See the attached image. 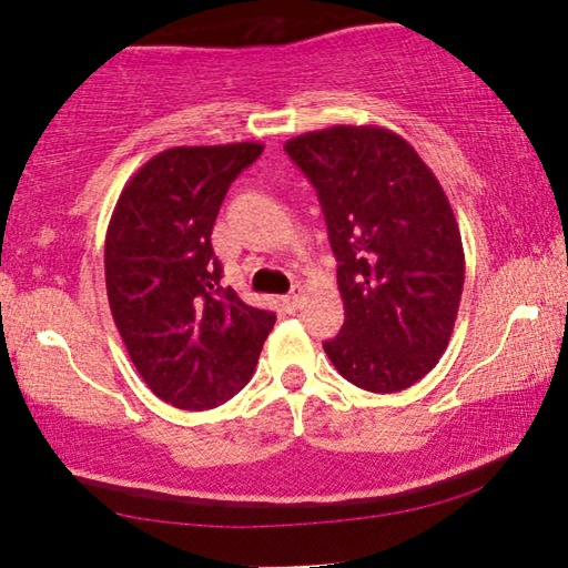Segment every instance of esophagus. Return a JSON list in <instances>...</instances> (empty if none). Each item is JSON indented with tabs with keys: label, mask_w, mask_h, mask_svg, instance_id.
I'll return each mask as SVG.
<instances>
[{
	"label": "esophagus",
	"mask_w": 568,
	"mask_h": 568,
	"mask_svg": "<svg viewBox=\"0 0 568 568\" xmlns=\"http://www.w3.org/2000/svg\"><path fill=\"white\" fill-rule=\"evenodd\" d=\"M301 305H303V291H301V287H297V291H293L291 295L283 297V307H285L287 313L301 311Z\"/></svg>",
	"instance_id": "esophagus-1"
}]
</instances>
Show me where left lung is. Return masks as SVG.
<instances>
[{
    "label": "left lung",
    "mask_w": 568,
    "mask_h": 568,
    "mask_svg": "<svg viewBox=\"0 0 568 568\" xmlns=\"http://www.w3.org/2000/svg\"><path fill=\"white\" fill-rule=\"evenodd\" d=\"M285 152L318 190L338 257L345 323L325 353L363 390L410 388L444 355L464 293L444 187L400 134L376 124L297 134Z\"/></svg>",
    "instance_id": "obj_1"
}]
</instances>
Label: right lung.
<instances>
[{"mask_svg": "<svg viewBox=\"0 0 568 568\" xmlns=\"http://www.w3.org/2000/svg\"><path fill=\"white\" fill-rule=\"evenodd\" d=\"M261 142L170 148L120 192L104 237L114 325L134 368L170 406L215 408L243 390L275 315L220 285L215 217Z\"/></svg>", "mask_w": 568, "mask_h": 568, "instance_id": "add662e5", "label": "right lung"}]
</instances>
